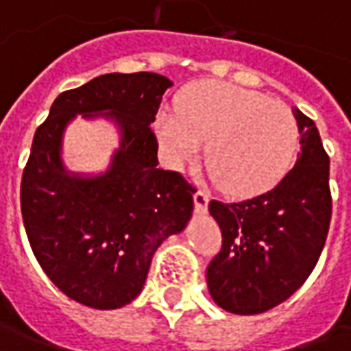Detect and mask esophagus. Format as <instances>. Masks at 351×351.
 <instances>
[{
  "label": "esophagus",
  "instance_id": "obj_1",
  "mask_svg": "<svg viewBox=\"0 0 351 351\" xmlns=\"http://www.w3.org/2000/svg\"><path fill=\"white\" fill-rule=\"evenodd\" d=\"M193 201H195V209L199 210V213H203V210H207L210 195L205 189H197L195 193H193Z\"/></svg>",
  "mask_w": 351,
  "mask_h": 351
}]
</instances>
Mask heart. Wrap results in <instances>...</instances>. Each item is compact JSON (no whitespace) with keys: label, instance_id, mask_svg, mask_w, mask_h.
Listing matches in <instances>:
<instances>
[{"label":"heart","instance_id":"b5f03b06","mask_svg":"<svg viewBox=\"0 0 351 351\" xmlns=\"http://www.w3.org/2000/svg\"><path fill=\"white\" fill-rule=\"evenodd\" d=\"M156 130L178 168L207 144L209 168L230 193H256L279 182L299 142L287 105L228 84L187 89L176 113H160Z\"/></svg>","mask_w":351,"mask_h":351}]
</instances>
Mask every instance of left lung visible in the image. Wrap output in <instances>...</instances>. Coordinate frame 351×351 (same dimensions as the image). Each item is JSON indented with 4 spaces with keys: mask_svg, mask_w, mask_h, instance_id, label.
I'll return each instance as SVG.
<instances>
[{
    "mask_svg": "<svg viewBox=\"0 0 351 351\" xmlns=\"http://www.w3.org/2000/svg\"><path fill=\"white\" fill-rule=\"evenodd\" d=\"M301 154L274 189L238 203L213 199L223 248L207 267L213 301L260 315L289 299L315 269L332 217L330 158L313 119L295 111Z\"/></svg>",
    "mask_w": 351,
    "mask_h": 351,
    "instance_id": "1",
    "label": "left lung"
}]
</instances>
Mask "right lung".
<instances>
[{
    "label": "right lung",
    "instance_id": "obj_1",
    "mask_svg": "<svg viewBox=\"0 0 351 351\" xmlns=\"http://www.w3.org/2000/svg\"><path fill=\"white\" fill-rule=\"evenodd\" d=\"M168 77L105 74L60 93L36 128L21 180V215L36 262L58 289L91 308H119L142 291L152 256L193 210L195 187L158 168L156 121ZM107 110L121 125V148L99 178L61 168L60 141L75 112Z\"/></svg>",
    "mask_w": 351,
    "mask_h": 351
}]
</instances>
